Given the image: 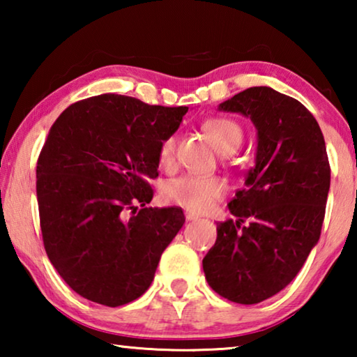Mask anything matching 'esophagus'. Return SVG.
Segmentation results:
<instances>
[{
    "mask_svg": "<svg viewBox=\"0 0 357 357\" xmlns=\"http://www.w3.org/2000/svg\"><path fill=\"white\" fill-rule=\"evenodd\" d=\"M184 214L187 220H198V215L195 213H192V211H185Z\"/></svg>",
    "mask_w": 357,
    "mask_h": 357,
    "instance_id": "esophagus-1",
    "label": "esophagus"
}]
</instances>
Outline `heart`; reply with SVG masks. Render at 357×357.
I'll return each mask as SVG.
<instances>
[{"label": "heart", "mask_w": 357, "mask_h": 357, "mask_svg": "<svg viewBox=\"0 0 357 357\" xmlns=\"http://www.w3.org/2000/svg\"><path fill=\"white\" fill-rule=\"evenodd\" d=\"M203 129L214 146L223 154H231L244 140V129L238 121L227 116H215L204 121ZM176 134H168L159 144V162L164 168H172L176 157ZM227 193V183L220 176H198L183 174L168 179L162 187L164 200L187 208L193 213H204Z\"/></svg>", "instance_id": "obj_1"}]
</instances>
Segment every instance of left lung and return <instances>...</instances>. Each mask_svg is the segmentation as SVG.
<instances>
[{"label":"left lung","mask_w":357,"mask_h":357,"mask_svg":"<svg viewBox=\"0 0 357 357\" xmlns=\"http://www.w3.org/2000/svg\"><path fill=\"white\" fill-rule=\"evenodd\" d=\"M219 108L253 121L258 148L245 187L228 204L236 220L217 223L203 271L217 294L250 305L282 291L318 243L331 167L321 129L299 100L253 86Z\"/></svg>","instance_id":"1"}]
</instances>
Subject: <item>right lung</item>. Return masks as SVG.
Instances as JSON below:
<instances>
[{
  "mask_svg": "<svg viewBox=\"0 0 357 357\" xmlns=\"http://www.w3.org/2000/svg\"><path fill=\"white\" fill-rule=\"evenodd\" d=\"M187 107L100 94L53 123L36 168L42 241L64 282L88 301L119 307L146 291L183 209L146 208L159 144Z\"/></svg>",
  "mask_w": 357,
  "mask_h": 357,
  "instance_id": "obj_1",
  "label": "right lung"
}]
</instances>
